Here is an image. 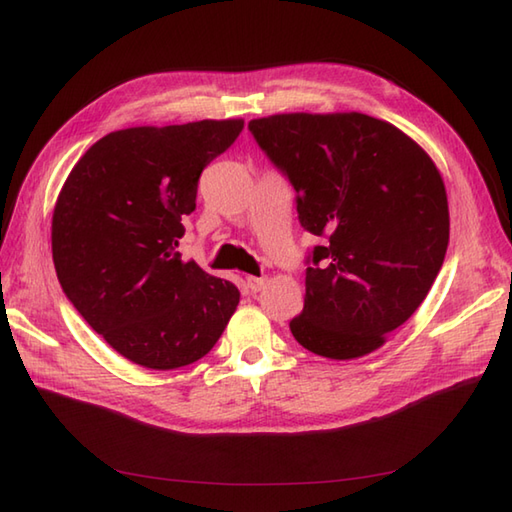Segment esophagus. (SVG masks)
Here are the masks:
<instances>
[{"instance_id": "esophagus-1", "label": "esophagus", "mask_w": 512, "mask_h": 512, "mask_svg": "<svg viewBox=\"0 0 512 512\" xmlns=\"http://www.w3.org/2000/svg\"><path fill=\"white\" fill-rule=\"evenodd\" d=\"M266 277H248L246 279V286L250 288V292H259L264 286H266Z\"/></svg>"}]
</instances>
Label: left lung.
<instances>
[{
    "label": "left lung",
    "mask_w": 512,
    "mask_h": 512,
    "mask_svg": "<svg viewBox=\"0 0 512 512\" xmlns=\"http://www.w3.org/2000/svg\"><path fill=\"white\" fill-rule=\"evenodd\" d=\"M248 129L295 187L301 226L325 237L306 259L292 336L334 361L378 350L418 310L447 255L440 171L398 127L358 112L275 114Z\"/></svg>",
    "instance_id": "8db88e82"
}]
</instances>
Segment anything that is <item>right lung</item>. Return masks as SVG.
<instances>
[{
  "label": "right lung",
  "mask_w": 512,
  "mask_h": 512,
  "mask_svg": "<svg viewBox=\"0 0 512 512\" xmlns=\"http://www.w3.org/2000/svg\"><path fill=\"white\" fill-rule=\"evenodd\" d=\"M242 118L129 127L94 143L52 213V259L65 297L118 354L149 369L211 352L239 303L231 281L178 253L198 180Z\"/></svg>",
  "instance_id": "right-lung-1"
}]
</instances>
